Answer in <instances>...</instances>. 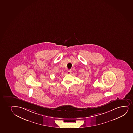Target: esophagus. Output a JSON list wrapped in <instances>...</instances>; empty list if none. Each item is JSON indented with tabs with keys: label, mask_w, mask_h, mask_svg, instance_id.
<instances>
[{
	"label": "esophagus",
	"mask_w": 133,
	"mask_h": 133,
	"mask_svg": "<svg viewBox=\"0 0 133 133\" xmlns=\"http://www.w3.org/2000/svg\"><path fill=\"white\" fill-rule=\"evenodd\" d=\"M72 72V70H69L68 71L67 73L68 74H70Z\"/></svg>",
	"instance_id": "obj_1"
}]
</instances>
